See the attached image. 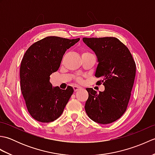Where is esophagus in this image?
Wrapping results in <instances>:
<instances>
[{
	"mask_svg": "<svg viewBox=\"0 0 155 155\" xmlns=\"http://www.w3.org/2000/svg\"><path fill=\"white\" fill-rule=\"evenodd\" d=\"M81 87H78V86H74L73 87V89H74V91H79V90H81Z\"/></svg>",
	"mask_w": 155,
	"mask_h": 155,
	"instance_id": "1",
	"label": "esophagus"
}]
</instances>
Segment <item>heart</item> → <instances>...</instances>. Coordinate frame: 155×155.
I'll use <instances>...</instances> for the list:
<instances>
[{"label": "heart", "instance_id": "b5f03b06", "mask_svg": "<svg viewBox=\"0 0 155 155\" xmlns=\"http://www.w3.org/2000/svg\"><path fill=\"white\" fill-rule=\"evenodd\" d=\"M85 53H88V52H84L83 54H85ZM78 81H81V80H80V79H78Z\"/></svg>", "mask_w": 155, "mask_h": 155}]
</instances>
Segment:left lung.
I'll return each instance as SVG.
<instances>
[{
    "mask_svg": "<svg viewBox=\"0 0 155 155\" xmlns=\"http://www.w3.org/2000/svg\"><path fill=\"white\" fill-rule=\"evenodd\" d=\"M83 41L97 58L94 76L101 80L104 91L97 93L87 88L88 98L85 111L99 124L117 120L126 111L136 74V64L128 48L115 37L83 38Z\"/></svg>",
    "mask_w": 155,
    "mask_h": 155,
    "instance_id": "8db88e82",
    "label": "left lung"
}]
</instances>
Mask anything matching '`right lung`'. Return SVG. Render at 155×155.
<instances>
[{"instance_id":"right-lung-1","label":"right lung","mask_w":155,"mask_h":155,"mask_svg":"<svg viewBox=\"0 0 155 155\" xmlns=\"http://www.w3.org/2000/svg\"><path fill=\"white\" fill-rule=\"evenodd\" d=\"M79 40L47 37L35 42L25 53L20 67L21 88L28 113L37 121L57 119L73 93L71 87L66 90L52 87L50 76L58 70L66 51Z\"/></svg>"}]
</instances>
